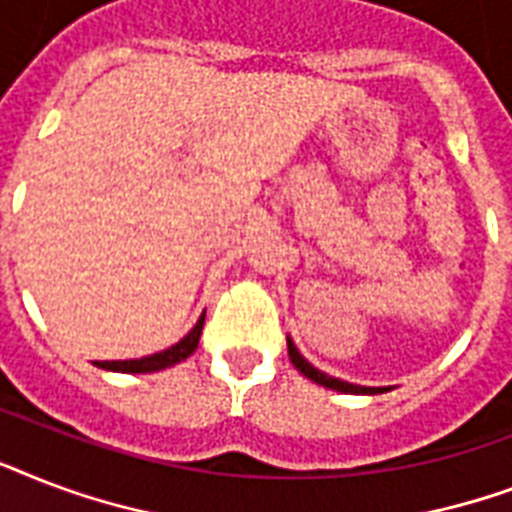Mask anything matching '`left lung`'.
Masks as SVG:
<instances>
[{"label":"left lung","mask_w":512,"mask_h":512,"mask_svg":"<svg viewBox=\"0 0 512 512\" xmlns=\"http://www.w3.org/2000/svg\"><path fill=\"white\" fill-rule=\"evenodd\" d=\"M289 345V358H292V364H295L297 372H303L308 380L319 382V385H324V388H332V390H340V393H382L385 388H364V385H353V382H342L337 380V377H329V374L319 372L316 366L308 364L303 356H300V350L295 348V342L287 340Z\"/></svg>","instance_id":"left-lung-1"}]
</instances>
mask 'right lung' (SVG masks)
<instances>
[{
  "mask_svg": "<svg viewBox=\"0 0 512 512\" xmlns=\"http://www.w3.org/2000/svg\"><path fill=\"white\" fill-rule=\"evenodd\" d=\"M201 329H204V316L196 321V327L183 337V340L172 345V348L162 350V353H154V356L146 358H132V361H98L100 369H111V372H127V374H146V372H159V369H167V366H175L180 361L191 356L196 345H199Z\"/></svg>",
  "mask_w": 512,
  "mask_h": 512,
  "instance_id": "obj_1",
  "label": "right lung"
}]
</instances>
